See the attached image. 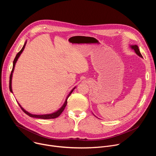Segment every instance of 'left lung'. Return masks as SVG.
<instances>
[{
    "label": "left lung",
    "mask_w": 156,
    "mask_h": 156,
    "mask_svg": "<svg viewBox=\"0 0 156 156\" xmlns=\"http://www.w3.org/2000/svg\"><path fill=\"white\" fill-rule=\"evenodd\" d=\"M130 47H131V48L132 49H133V50L135 51V52H136V54L138 55H139V56L141 57H143V56H142V55L141 54L140 51V50H139L138 46L137 45H132V46H130Z\"/></svg>",
    "instance_id": "8db88e82"
}]
</instances>
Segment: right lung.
I'll return each mask as SVG.
<instances>
[{
  "instance_id": "1",
  "label": "right lung",
  "mask_w": 156,
  "mask_h": 156,
  "mask_svg": "<svg viewBox=\"0 0 156 156\" xmlns=\"http://www.w3.org/2000/svg\"><path fill=\"white\" fill-rule=\"evenodd\" d=\"M26 44H27V41L25 42V44L23 45V48H22V49H21V51L16 54V57H15V59H14V60H13V68H12V72H11V74H10V81H9V89H10V91L12 93H13V92H12V75H13V70H14V69H15V63H16V62L18 58L20 56L21 54L22 53V52L23 51V50H24V49H25V46H26ZM75 87H75L73 89V90L70 91V93L69 94V95L67 96V97H66V100H65L64 104H63V105H62L57 111H56V112H54V113H52V114H45V115H35V114H30V112H27V110H25L23 107H22L20 105V104L18 102V105H20V108L22 109V110H23V112H24L27 115H29V116L31 117H34V118H37V119H55V118L58 117L62 113V112H63V110L65 109V107H66V104H67V99H68L69 97L70 96V94H72V93L73 92V91L75 90Z\"/></svg>"
}]
</instances>
